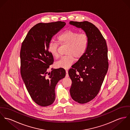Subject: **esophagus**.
<instances>
[{
    "label": "esophagus",
    "mask_w": 130,
    "mask_h": 130,
    "mask_svg": "<svg viewBox=\"0 0 130 130\" xmlns=\"http://www.w3.org/2000/svg\"><path fill=\"white\" fill-rule=\"evenodd\" d=\"M66 77H69V74H68V70H66Z\"/></svg>",
    "instance_id": "esophagus-1"
}]
</instances>
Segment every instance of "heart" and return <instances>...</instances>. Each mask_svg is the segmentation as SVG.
Returning a JSON list of instances; mask_svg holds the SVG:
<instances>
[{
  "instance_id": "heart-1",
  "label": "heart",
  "mask_w": 130,
  "mask_h": 130,
  "mask_svg": "<svg viewBox=\"0 0 130 130\" xmlns=\"http://www.w3.org/2000/svg\"><path fill=\"white\" fill-rule=\"evenodd\" d=\"M58 40L61 45H67V56L62 57L56 62L57 68L68 69L74 62V57L80 59L85 55L89 45V37L85 33H80L74 30H66L58 37ZM59 44L58 42L52 41L48 46V50L54 57L58 56Z\"/></svg>"
}]
</instances>
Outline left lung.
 <instances>
[{
  "label": "left lung",
  "mask_w": 130,
  "mask_h": 130,
  "mask_svg": "<svg viewBox=\"0 0 130 130\" xmlns=\"http://www.w3.org/2000/svg\"><path fill=\"white\" fill-rule=\"evenodd\" d=\"M70 23L81 28L89 37L87 52L69 71L72 81L71 95L75 102L85 104L97 95L108 72V47L105 39L93 23L86 21Z\"/></svg>",
  "instance_id": "obj_1"
}]
</instances>
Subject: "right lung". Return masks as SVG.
Segmentation results:
<instances>
[{
  "label": "right lung",
  "mask_w": 130,
  "mask_h": 130,
  "mask_svg": "<svg viewBox=\"0 0 130 130\" xmlns=\"http://www.w3.org/2000/svg\"><path fill=\"white\" fill-rule=\"evenodd\" d=\"M66 24L61 21L37 23L29 30L22 43L20 53L21 77L32 100L41 107L54 102L56 85L66 76L63 68L48 71L54 61L48 50V44Z\"/></svg>",
  "instance_id": "1"
}]
</instances>
